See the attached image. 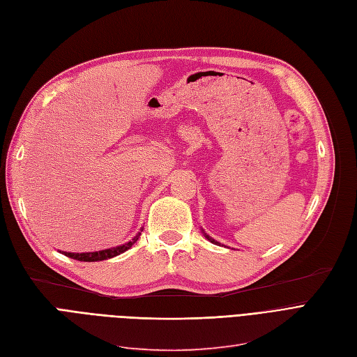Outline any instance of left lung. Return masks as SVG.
Here are the masks:
<instances>
[{
    "label": "left lung",
    "mask_w": 357,
    "mask_h": 357,
    "mask_svg": "<svg viewBox=\"0 0 357 357\" xmlns=\"http://www.w3.org/2000/svg\"><path fill=\"white\" fill-rule=\"evenodd\" d=\"M204 236H206V238H207V240H208V241H210V243H213V244H219V243H218V241H215V240H213V238H212V236H208V235H207V234H206V232H204Z\"/></svg>",
    "instance_id": "1"
}]
</instances>
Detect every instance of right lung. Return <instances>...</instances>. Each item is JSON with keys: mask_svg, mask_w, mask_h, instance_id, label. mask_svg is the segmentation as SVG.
<instances>
[{"mask_svg": "<svg viewBox=\"0 0 357 357\" xmlns=\"http://www.w3.org/2000/svg\"><path fill=\"white\" fill-rule=\"evenodd\" d=\"M142 232V229H141ZM141 232H138L134 238H132L130 241L122 244V245H117V247H113V248H105V250H101V252H89V253H69V252H60L61 255L68 256L70 259H75V260H79V261H100V260H105V259H112L114 256H119L125 253L126 250H129L132 245H134L138 238Z\"/></svg>", "mask_w": 357, "mask_h": 357, "instance_id": "add662e5", "label": "right lung"}]
</instances>
